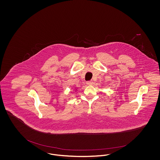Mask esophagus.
<instances>
[{"label":"esophagus","mask_w":160,"mask_h":160,"mask_svg":"<svg viewBox=\"0 0 160 160\" xmlns=\"http://www.w3.org/2000/svg\"><path fill=\"white\" fill-rule=\"evenodd\" d=\"M93 81H88V82H86V84H88V85H92V84H93Z\"/></svg>","instance_id":"34e87169"}]
</instances>
